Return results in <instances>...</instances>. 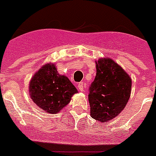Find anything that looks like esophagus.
Instances as JSON below:
<instances>
[{
	"label": "esophagus",
	"instance_id": "1",
	"mask_svg": "<svg viewBox=\"0 0 156 156\" xmlns=\"http://www.w3.org/2000/svg\"><path fill=\"white\" fill-rule=\"evenodd\" d=\"M78 89H79V90H81V91H83V90H84V88L86 87L85 83H83V82H80V83H78Z\"/></svg>",
	"mask_w": 156,
	"mask_h": 156
}]
</instances>
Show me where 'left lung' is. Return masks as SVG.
I'll return each instance as SVG.
<instances>
[{
    "label": "left lung",
    "instance_id": "left-lung-1",
    "mask_svg": "<svg viewBox=\"0 0 156 156\" xmlns=\"http://www.w3.org/2000/svg\"><path fill=\"white\" fill-rule=\"evenodd\" d=\"M96 76L89 88L90 116L100 122L111 121L126 107L130 97V77L112 59H100Z\"/></svg>",
    "mask_w": 156,
    "mask_h": 156
}]
</instances>
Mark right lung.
<instances>
[{"label":"right lung","mask_w":156,"mask_h":156,"mask_svg":"<svg viewBox=\"0 0 156 156\" xmlns=\"http://www.w3.org/2000/svg\"><path fill=\"white\" fill-rule=\"evenodd\" d=\"M29 92L37 106L55 114L69 103L78 90L67 77L57 73L54 64H47L33 76Z\"/></svg>","instance_id":"1"}]
</instances>
